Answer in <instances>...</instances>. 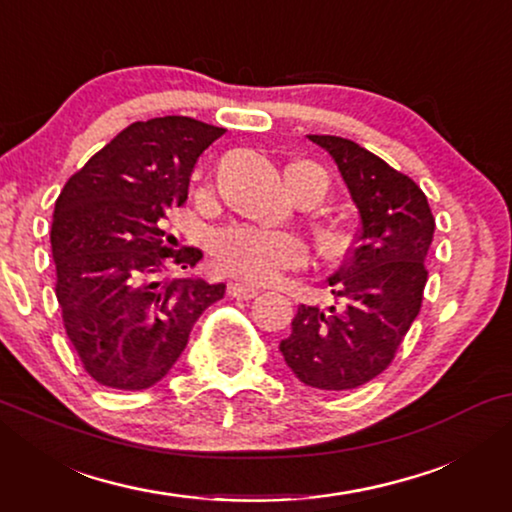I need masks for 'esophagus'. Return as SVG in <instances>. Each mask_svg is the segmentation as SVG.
Segmentation results:
<instances>
[{
    "mask_svg": "<svg viewBox=\"0 0 512 512\" xmlns=\"http://www.w3.org/2000/svg\"><path fill=\"white\" fill-rule=\"evenodd\" d=\"M258 293H261V291H258V286L242 284V282H230V284H228V296H230V298L249 300V298H256Z\"/></svg>",
    "mask_w": 512,
    "mask_h": 512,
    "instance_id": "obj_1",
    "label": "esophagus"
}]
</instances>
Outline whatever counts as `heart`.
Listing matches in <instances>:
<instances>
[{
  "label": "heart",
  "mask_w": 512,
  "mask_h": 512,
  "mask_svg": "<svg viewBox=\"0 0 512 512\" xmlns=\"http://www.w3.org/2000/svg\"><path fill=\"white\" fill-rule=\"evenodd\" d=\"M289 167H307L326 186L321 170L314 165L293 163ZM216 268L247 282H270L282 270L300 268L310 258V249L298 235L284 230H265L256 226H230L216 233L212 242Z\"/></svg>",
  "instance_id": "1"
}]
</instances>
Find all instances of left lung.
<instances>
[{
	"mask_svg": "<svg viewBox=\"0 0 512 512\" xmlns=\"http://www.w3.org/2000/svg\"><path fill=\"white\" fill-rule=\"evenodd\" d=\"M307 139L335 160L361 228L328 277L340 305H300L279 352L307 387L347 391L389 366L419 314L436 219L422 188L375 153L345 137Z\"/></svg>",
	"mask_w": 512,
	"mask_h": 512,
	"instance_id": "left-lung-1",
	"label": "left lung"
}]
</instances>
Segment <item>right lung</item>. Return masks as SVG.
Instances as JSON below:
<instances>
[{"mask_svg":"<svg viewBox=\"0 0 512 512\" xmlns=\"http://www.w3.org/2000/svg\"><path fill=\"white\" fill-rule=\"evenodd\" d=\"M223 132L188 116L132 123L55 200V296L83 368L104 387L139 391L163 380L200 314L226 293L223 282L165 275L202 258L174 249L167 209L184 205L195 163Z\"/></svg>","mask_w":512,"mask_h":512,"instance_id":"add662e5","label":"right lung"}]
</instances>
